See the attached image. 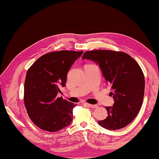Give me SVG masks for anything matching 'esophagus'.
Instances as JSON below:
<instances>
[{"mask_svg": "<svg viewBox=\"0 0 159 159\" xmlns=\"http://www.w3.org/2000/svg\"><path fill=\"white\" fill-rule=\"evenodd\" d=\"M84 105H86V106H88L89 107H91V108H95L96 107L98 106L97 105H93V104H89V103H83Z\"/></svg>", "mask_w": 159, "mask_h": 159, "instance_id": "1", "label": "esophagus"}]
</instances>
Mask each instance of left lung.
Instances as JSON below:
<instances>
[{
  "mask_svg": "<svg viewBox=\"0 0 159 159\" xmlns=\"http://www.w3.org/2000/svg\"><path fill=\"white\" fill-rule=\"evenodd\" d=\"M82 59L98 64L106 82L111 86L114 103L105 107L107 117L98 123L109 130L126 127L137 115L145 92V77L141 67L131 56L123 52L96 50L85 52Z\"/></svg>",
  "mask_w": 159,
  "mask_h": 159,
  "instance_id": "1",
  "label": "left lung"
}]
</instances>
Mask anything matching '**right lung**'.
Returning a JSON list of instances; mask_svg holds the SVG:
<instances>
[{"label": "right lung", "mask_w": 159, "mask_h": 159, "mask_svg": "<svg viewBox=\"0 0 159 159\" xmlns=\"http://www.w3.org/2000/svg\"><path fill=\"white\" fill-rule=\"evenodd\" d=\"M83 51L52 52L39 57L28 70L24 102L30 119L44 131L56 132L68 126L76 104L57 98L67 74Z\"/></svg>", "instance_id": "right-lung-1"}]
</instances>
